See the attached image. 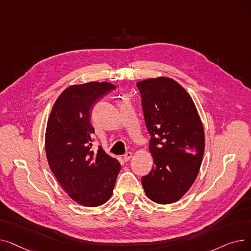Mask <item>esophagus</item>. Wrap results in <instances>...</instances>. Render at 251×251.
I'll return each instance as SVG.
<instances>
[{
    "instance_id": "obj_1",
    "label": "esophagus",
    "mask_w": 251,
    "mask_h": 251,
    "mask_svg": "<svg viewBox=\"0 0 251 251\" xmlns=\"http://www.w3.org/2000/svg\"><path fill=\"white\" fill-rule=\"evenodd\" d=\"M131 157H132V152H126L123 156L124 162H128L131 159Z\"/></svg>"
}]
</instances>
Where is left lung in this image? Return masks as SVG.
<instances>
[{"mask_svg":"<svg viewBox=\"0 0 251 251\" xmlns=\"http://www.w3.org/2000/svg\"><path fill=\"white\" fill-rule=\"evenodd\" d=\"M153 168L141 179L149 199L170 204L182 199L199 175L204 152V131L188 92L174 79L137 82Z\"/></svg>","mask_w":251,"mask_h":251,"instance_id":"left-lung-1","label":"left lung"}]
</instances>
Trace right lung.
<instances>
[{
    "label": "right lung",
    "mask_w": 251,
    "mask_h": 251,
    "mask_svg": "<svg viewBox=\"0 0 251 251\" xmlns=\"http://www.w3.org/2000/svg\"><path fill=\"white\" fill-rule=\"evenodd\" d=\"M116 86L87 82L66 88L55 101L46 130V154L50 169L63 189L77 203L96 207L113 194L121 165L100 147L90 151L95 129L91 108Z\"/></svg>",
    "instance_id": "right-lung-1"
}]
</instances>
